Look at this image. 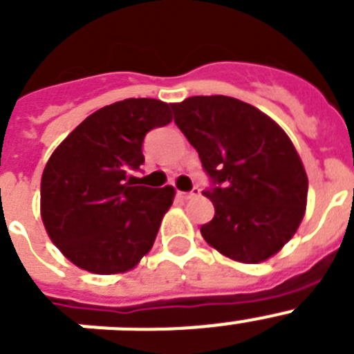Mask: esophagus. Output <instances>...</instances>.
<instances>
[{"label": "esophagus", "instance_id": "obj_1", "mask_svg": "<svg viewBox=\"0 0 354 354\" xmlns=\"http://www.w3.org/2000/svg\"><path fill=\"white\" fill-rule=\"evenodd\" d=\"M200 195V189L198 187H193L192 192H179V196L184 200H189V198H195V196Z\"/></svg>", "mask_w": 354, "mask_h": 354}]
</instances>
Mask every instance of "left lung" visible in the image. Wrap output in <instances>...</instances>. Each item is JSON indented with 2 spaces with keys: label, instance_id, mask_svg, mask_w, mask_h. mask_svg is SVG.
Segmentation results:
<instances>
[{
  "label": "left lung",
  "instance_id": "1",
  "mask_svg": "<svg viewBox=\"0 0 354 354\" xmlns=\"http://www.w3.org/2000/svg\"><path fill=\"white\" fill-rule=\"evenodd\" d=\"M212 186L214 218L200 227L212 248L245 264L270 259L296 234L308 179L283 129L255 106L227 95L171 104Z\"/></svg>",
  "mask_w": 354,
  "mask_h": 354
}]
</instances>
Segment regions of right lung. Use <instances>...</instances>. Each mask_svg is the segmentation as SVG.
I'll use <instances>...</instances> for the list:
<instances>
[{
  "mask_svg": "<svg viewBox=\"0 0 354 354\" xmlns=\"http://www.w3.org/2000/svg\"><path fill=\"white\" fill-rule=\"evenodd\" d=\"M171 122L170 104L126 99L97 109L56 147L40 183V214L49 237L81 270H133L152 248L171 186H136L150 129Z\"/></svg>",
  "mask_w": 354,
  "mask_h": 354,
  "instance_id": "1",
  "label": "right lung"
}]
</instances>
